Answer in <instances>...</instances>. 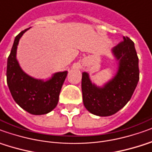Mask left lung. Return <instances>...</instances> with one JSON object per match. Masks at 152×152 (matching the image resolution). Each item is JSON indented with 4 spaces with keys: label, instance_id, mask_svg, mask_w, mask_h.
Segmentation results:
<instances>
[{
    "label": "left lung",
    "instance_id": "1",
    "mask_svg": "<svg viewBox=\"0 0 152 152\" xmlns=\"http://www.w3.org/2000/svg\"><path fill=\"white\" fill-rule=\"evenodd\" d=\"M113 53L119 61L118 74L103 88L90 81L88 74L82 76L83 101L91 113L107 117L116 113L130 100L139 81L138 57L133 41L127 36L115 46Z\"/></svg>",
    "mask_w": 152,
    "mask_h": 152
}]
</instances>
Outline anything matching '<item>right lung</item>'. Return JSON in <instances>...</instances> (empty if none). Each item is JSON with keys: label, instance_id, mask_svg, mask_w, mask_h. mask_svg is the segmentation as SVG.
Listing matches in <instances>:
<instances>
[{"label": "right lung", "instance_id": "right-lung-1", "mask_svg": "<svg viewBox=\"0 0 152 152\" xmlns=\"http://www.w3.org/2000/svg\"><path fill=\"white\" fill-rule=\"evenodd\" d=\"M29 29L22 30L15 38L7 59L6 80L12 98L19 106L30 114L42 115L50 113L57 106L68 72L56 73L50 80L44 82L31 78L22 71L15 58L16 49L20 37Z\"/></svg>", "mask_w": 152, "mask_h": 152}]
</instances>
